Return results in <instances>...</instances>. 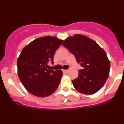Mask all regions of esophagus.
I'll return each mask as SVG.
<instances>
[{"label": "esophagus", "mask_w": 124, "mask_h": 124, "mask_svg": "<svg viewBox=\"0 0 124 124\" xmlns=\"http://www.w3.org/2000/svg\"><path fill=\"white\" fill-rule=\"evenodd\" d=\"M63 72H64V73H68V72L69 71L68 70H63Z\"/></svg>", "instance_id": "34e87169"}]
</instances>
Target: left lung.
Returning <instances> with one entry per match:
<instances>
[{"label": "left lung", "instance_id": "left-lung-1", "mask_svg": "<svg viewBox=\"0 0 124 124\" xmlns=\"http://www.w3.org/2000/svg\"><path fill=\"white\" fill-rule=\"evenodd\" d=\"M63 45L75 56L83 68L72 81L74 88L85 94H93L102 87L109 75L110 61L104 50L91 38L75 35L66 38Z\"/></svg>", "mask_w": 124, "mask_h": 124}]
</instances>
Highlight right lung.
<instances>
[{
    "label": "right lung",
    "instance_id": "right-lung-1",
    "mask_svg": "<svg viewBox=\"0 0 124 124\" xmlns=\"http://www.w3.org/2000/svg\"><path fill=\"white\" fill-rule=\"evenodd\" d=\"M63 41L55 37H41L30 43L20 53L17 60L18 77L34 96L46 97L58 87L63 72L47 68L48 63H54V53Z\"/></svg>",
    "mask_w": 124,
    "mask_h": 124
}]
</instances>
